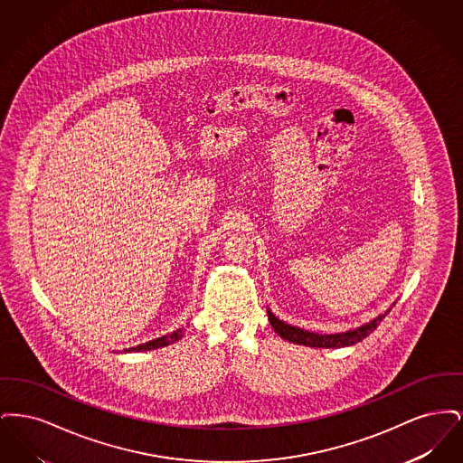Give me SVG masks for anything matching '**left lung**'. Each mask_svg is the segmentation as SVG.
Wrapping results in <instances>:
<instances>
[{
  "label": "left lung",
  "mask_w": 463,
  "mask_h": 463,
  "mask_svg": "<svg viewBox=\"0 0 463 463\" xmlns=\"http://www.w3.org/2000/svg\"><path fill=\"white\" fill-rule=\"evenodd\" d=\"M392 306H396V304H392ZM391 308H387L383 314H380L378 317H374L370 323H366L359 328L344 331V333H330V335H321V333H314V331L291 326L285 321L278 319L269 308H267V316H269V323L272 325L274 331L281 338H285L291 344H298V345H306V347H319V349H338V347H349V345H354V344L364 340L370 333L376 330V326L391 312Z\"/></svg>",
  "instance_id": "obj_1"
}]
</instances>
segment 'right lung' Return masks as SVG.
Masks as SVG:
<instances>
[{
    "mask_svg": "<svg viewBox=\"0 0 463 463\" xmlns=\"http://www.w3.org/2000/svg\"><path fill=\"white\" fill-rule=\"evenodd\" d=\"M182 336H184V330H182V328H178V330L172 331L170 335L159 336V338H155V340H151V342L140 344V345H137V347L125 349V353H140V351H151V349H159V347H165V345L175 344V342H178Z\"/></svg>",
    "mask_w": 463,
    "mask_h": 463,
    "instance_id": "1",
    "label": "right lung"
}]
</instances>
